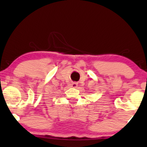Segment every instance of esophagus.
<instances>
[{
	"instance_id": "esophagus-1",
	"label": "esophagus",
	"mask_w": 147,
	"mask_h": 147,
	"mask_svg": "<svg viewBox=\"0 0 147 147\" xmlns=\"http://www.w3.org/2000/svg\"><path fill=\"white\" fill-rule=\"evenodd\" d=\"M77 86H78V84H77V82H73V83H72L71 84V86L72 88H77Z\"/></svg>"
}]
</instances>
